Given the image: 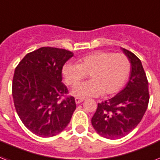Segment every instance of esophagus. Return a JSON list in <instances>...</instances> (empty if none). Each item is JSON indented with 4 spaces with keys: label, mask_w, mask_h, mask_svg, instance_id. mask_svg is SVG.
Returning <instances> with one entry per match:
<instances>
[{
    "label": "esophagus",
    "mask_w": 160,
    "mask_h": 160,
    "mask_svg": "<svg viewBox=\"0 0 160 160\" xmlns=\"http://www.w3.org/2000/svg\"><path fill=\"white\" fill-rule=\"evenodd\" d=\"M75 100H76V104H80V102H83V100H84V99H83V98H76V99H75Z\"/></svg>",
    "instance_id": "obj_1"
}]
</instances>
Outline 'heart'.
<instances>
[{
  "mask_svg": "<svg viewBox=\"0 0 160 160\" xmlns=\"http://www.w3.org/2000/svg\"><path fill=\"white\" fill-rule=\"evenodd\" d=\"M131 71L128 58L123 54L96 52L85 56L79 64L68 62L63 66L62 73L68 85L75 86L90 74L91 80L76 86L71 94L80 98L113 94L125 84Z\"/></svg>",
  "mask_w": 160,
  "mask_h": 160,
  "instance_id": "heart-1",
  "label": "heart"
}]
</instances>
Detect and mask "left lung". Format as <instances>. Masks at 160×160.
Returning a JSON list of instances; mask_svg holds the SVG:
<instances>
[{
  "label": "left lung",
  "instance_id": "left-lung-1",
  "mask_svg": "<svg viewBox=\"0 0 160 160\" xmlns=\"http://www.w3.org/2000/svg\"><path fill=\"white\" fill-rule=\"evenodd\" d=\"M121 49L131 63L129 80L118 94L98 103L91 119L96 132L110 140L124 137L137 127L150 99L148 80L141 60L130 51Z\"/></svg>",
  "mask_w": 160,
  "mask_h": 160
}]
</instances>
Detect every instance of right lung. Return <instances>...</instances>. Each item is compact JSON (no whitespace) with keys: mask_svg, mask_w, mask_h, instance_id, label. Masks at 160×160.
I'll return each instance as SVG.
<instances>
[{"mask_svg":"<svg viewBox=\"0 0 160 160\" xmlns=\"http://www.w3.org/2000/svg\"><path fill=\"white\" fill-rule=\"evenodd\" d=\"M74 55L66 49L40 48L28 53L15 68L12 95L15 110L33 134L51 137L67 127L76 108L74 97L60 101L67 93L62 70Z\"/></svg>","mask_w":160,"mask_h":160,"instance_id":"add662e5","label":"right lung"}]
</instances>
